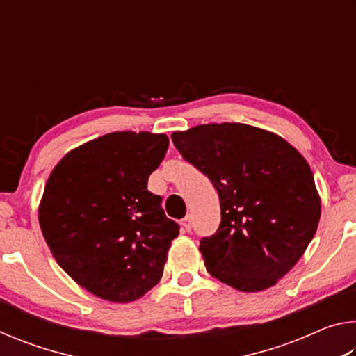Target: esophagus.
Instances as JSON below:
<instances>
[{"label":"esophagus","instance_id":"34e87169","mask_svg":"<svg viewBox=\"0 0 356 356\" xmlns=\"http://www.w3.org/2000/svg\"><path fill=\"white\" fill-rule=\"evenodd\" d=\"M180 225H182V227L185 229L186 232H190L191 231V218H190V216H185V218L180 221Z\"/></svg>","mask_w":356,"mask_h":356}]
</instances>
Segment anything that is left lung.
I'll return each mask as SVG.
<instances>
[{
	"label": "left lung",
	"mask_w": 356,
	"mask_h": 356,
	"mask_svg": "<svg viewBox=\"0 0 356 356\" xmlns=\"http://www.w3.org/2000/svg\"><path fill=\"white\" fill-rule=\"evenodd\" d=\"M171 138L220 196V227L200 242L207 272L242 292L275 286L321 220L308 161L281 136L246 124L196 125Z\"/></svg>",
	"instance_id": "1"
}]
</instances>
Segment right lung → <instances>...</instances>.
<instances>
[{"label":"right lung","mask_w":356,"mask_h":356,"mask_svg":"<svg viewBox=\"0 0 356 356\" xmlns=\"http://www.w3.org/2000/svg\"><path fill=\"white\" fill-rule=\"evenodd\" d=\"M168 136L114 131L70 150L47 180L39 222L53 257L97 297L129 303L163 275L179 225L147 180Z\"/></svg>","instance_id":"1"}]
</instances>
